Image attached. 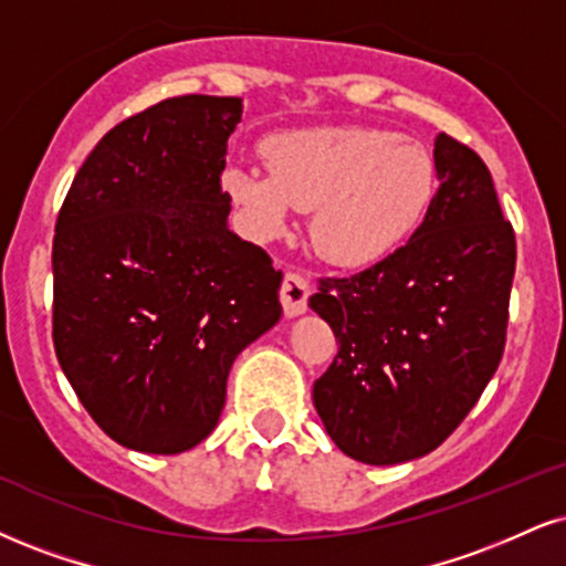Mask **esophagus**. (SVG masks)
Listing matches in <instances>:
<instances>
[{
	"label": "esophagus",
	"mask_w": 566,
	"mask_h": 566,
	"mask_svg": "<svg viewBox=\"0 0 566 566\" xmlns=\"http://www.w3.org/2000/svg\"><path fill=\"white\" fill-rule=\"evenodd\" d=\"M311 297V282L303 274H295V271H287L282 279V287H279V301H282V308L287 316H301V313L308 308Z\"/></svg>",
	"instance_id": "34e87169"
}]
</instances>
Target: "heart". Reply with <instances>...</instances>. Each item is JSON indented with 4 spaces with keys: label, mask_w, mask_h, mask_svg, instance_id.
<instances>
[{
    "label": "heart",
    "mask_w": 566,
    "mask_h": 566,
    "mask_svg": "<svg viewBox=\"0 0 566 566\" xmlns=\"http://www.w3.org/2000/svg\"><path fill=\"white\" fill-rule=\"evenodd\" d=\"M269 171L231 166L223 187L258 234H279L311 210V242L337 265H369L398 250L434 200L430 149L369 126L295 128L263 139Z\"/></svg>",
    "instance_id": "b5f03b06"
}]
</instances>
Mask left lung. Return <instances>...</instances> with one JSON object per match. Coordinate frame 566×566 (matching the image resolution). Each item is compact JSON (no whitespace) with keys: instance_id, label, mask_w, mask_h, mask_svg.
I'll return each mask as SVG.
<instances>
[{"instance_id":"1","label":"left lung","mask_w":566,"mask_h":566,"mask_svg":"<svg viewBox=\"0 0 566 566\" xmlns=\"http://www.w3.org/2000/svg\"><path fill=\"white\" fill-rule=\"evenodd\" d=\"M434 168L440 189L411 240L371 269L318 279L308 301L339 345L313 406L339 451L364 464L434 451L506 348L514 227L472 147L440 132Z\"/></svg>"}]
</instances>
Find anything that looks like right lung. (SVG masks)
Returning a JSON list of instances; mask_svg holds the SVG:
<instances>
[{"mask_svg":"<svg viewBox=\"0 0 566 566\" xmlns=\"http://www.w3.org/2000/svg\"><path fill=\"white\" fill-rule=\"evenodd\" d=\"M240 115V97L184 94L120 120L54 223V353L88 417L134 451L206 440L234 358L282 316V271L227 227Z\"/></svg>","mask_w":566,"mask_h":566,"instance_id":"1","label":"right lung"}]
</instances>
